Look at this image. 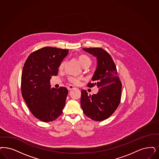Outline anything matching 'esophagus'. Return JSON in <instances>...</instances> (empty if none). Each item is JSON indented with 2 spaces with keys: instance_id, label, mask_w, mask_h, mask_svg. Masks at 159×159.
<instances>
[{
  "instance_id": "esophagus-1",
  "label": "esophagus",
  "mask_w": 159,
  "mask_h": 159,
  "mask_svg": "<svg viewBox=\"0 0 159 159\" xmlns=\"http://www.w3.org/2000/svg\"><path fill=\"white\" fill-rule=\"evenodd\" d=\"M75 88L74 86H72V85H70V86H68L67 88H68V90H71V89H74V88Z\"/></svg>"
}]
</instances>
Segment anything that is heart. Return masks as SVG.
<instances>
[{"label":"heart","instance_id":"b5f03b06","mask_svg":"<svg viewBox=\"0 0 159 159\" xmlns=\"http://www.w3.org/2000/svg\"><path fill=\"white\" fill-rule=\"evenodd\" d=\"M77 59L81 64V65H82V67L84 68H88L92 64L91 59L85 55H83V54L79 55L77 57ZM64 65H65V61H62L59 65V70H62L64 67ZM80 80L81 79L77 77H71L69 78V81L74 84H78L80 82Z\"/></svg>","mask_w":159,"mask_h":159}]
</instances>
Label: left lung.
<instances>
[{"label":"left lung","mask_w":159,"mask_h":159,"mask_svg":"<svg viewBox=\"0 0 159 159\" xmlns=\"http://www.w3.org/2000/svg\"><path fill=\"white\" fill-rule=\"evenodd\" d=\"M84 51L97 58V66L92 78L93 83L88 87L97 85L98 92L88 95L82 89L81 106L84 113L96 121H103L116 111L121 100L122 85L118 77L116 66L110 55L101 48H83Z\"/></svg>","instance_id":"8db88e82"}]
</instances>
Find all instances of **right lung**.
Masks as SVG:
<instances>
[{"mask_svg": "<svg viewBox=\"0 0 159 159\" xmlns=\"http://www.w3.org/2000/svg\"><path fill=\"white\" fill-rule=\"evenodd\" d=\"M68 54V49L42 48L30 53L24 64L22 95L30 111L42 121H52L62 114L68 89L51 88L50 80L58 74Z\"/></svg>", "mask_w": 159, "mask_h": 159, "instance_id": "add662e5", "label": "right lung"}]
</instances>
